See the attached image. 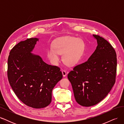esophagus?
<instances>
[{"label": "esophagus", "mask_w": 124, "mask_h": 124, "mask_svg": "<svg viewBox=\"0 0 124 124\" xmlns=\"http://www.w3.org/2000/svg\"><path fill=\"white\" fill-rule=\"evenodd\" d=\"M62 75H63V77H66L67 76V72H66V71L63 70H62Z\"/></svg>", "instance_id": "obj_1"}]
</instances>
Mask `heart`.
Here are the masks:
<instances>
[{"label":"heart","instance_id":"obj_1","mask_svg":"<svg viewBox=\"0 0 124 124\" xmlns=\"http://www.w3.org/2000/svg\"><path fill=\"white\" fill-rule=\"evenodd\" d=\"M54 48L50 47L47 56L52 62L57 65L60 61L59 54L63 55V61L67 65L72 66L79 61L84 49V44L81 39L67 37L56 41Z\"/></svg>","mask_w":124,"mask_h":124}]
</instances>
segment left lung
I'll use <instances>...</instances> for the list:
<instances>
[{"label":"left lung","mask_w":124,"mask_h":124,"mask_svg":"<svg viewBox=\"0 0 124 124\" xmlns=\"http://www.w3.org/2000/svg\"><path fill=\"white\" fill-rule=\"evenodd\" d=\"M97 39L96 49L88 61L73 67L69 72L75 99L81 106L98 103L108 94L116 80L117 58L111 44L102 37Z\"/></svg>","instance_id":"left-lung-1"}]
</instances>
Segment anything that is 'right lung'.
<instances>
[{
    "label": "right lung",
    "instance_id": "obj_1",
    "mask_svg": "<svg viewBox=\"0 0 124 124\" xmlns=\"http://www.w3.org/2000/svg\"><path fill=\"white\" fill-rule=\"evenodd\" d=\"M38 39L21 41L10 52L7 74L10 86L22 102L41 108L51 102L52 92L62 78L59 67L44 62L31 52Z\"/></svg>",
    "mask_w": 124,
    "mask_h": 124
}]
</instances>
